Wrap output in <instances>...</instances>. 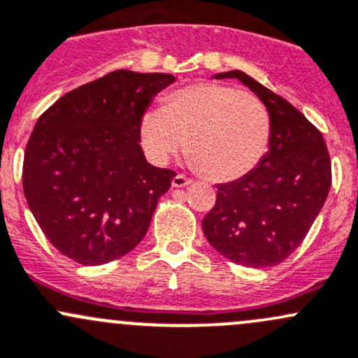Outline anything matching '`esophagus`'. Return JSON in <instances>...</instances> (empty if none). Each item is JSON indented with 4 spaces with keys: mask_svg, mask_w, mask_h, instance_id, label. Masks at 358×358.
<instances>
[{
    "mask_svg": "<svg viewBox=\"0 0 358 358\" xmlns=\"http://www.w3.org/2000/svg\"><path fill=\"white\" fill-rule=\"evenodd\" d=\"M190 183H192V180H190V178H187L185 175H176L175 178H173L171 185L175 187V189H183V187L190 185Z\"/></svg>",
    "mask_w": 358,
    "mask_h": 358,
    "instance_id": "1",
    "label": "esophagus"
}]
</instances>
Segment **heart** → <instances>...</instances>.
Masks as SVG:
<instances>
[{
  "label": "heart",
  "mask_w": 358,
  "mask_h": 358,
  "mask_svg": "<svg viewBox=\"0 0 358 358\" xmlns=\"http://www.w3.org/2000/svg\"><path fill=\"white\" fill-rule=\"evenodd\" d=\"M138 135L156 163H166L187 140V154L202 175L229 182L250 173L268 152L271 120L252 94L201 82L169 94L161 110L145 111Z\"/></svg>",
  "instance_id": "b5f03b06"
}]
</instances>
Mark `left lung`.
<instances>
[{"label":"left lung","instance_id":"8db88e82","mask_svg":"<svg viewBox=\"0 0 358 358\" xmlns=\"http://www.w3.org/2000/svg\"><path fill=\"white\" fill-rule=\"evenodd\" d=\"M238 78L268 108L269 150L250 173L217 185L216 204L202 220L208 242L247 268L288 259L321 213L331 189V159L322 134L287 99L240 70Z\"/></svg>","mask_w":358,"mask_h":358}]
</instances>
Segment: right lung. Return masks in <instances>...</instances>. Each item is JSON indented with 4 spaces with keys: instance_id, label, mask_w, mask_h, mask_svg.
Instances as JSON below:
<instances>
[{
    "instance_id": "1",
    "label": "right lung",
    "mask_w": 358,
    "mask_h": 358,
    "mask_svg": "<svg viewBox=\"0 0 358 358\" xmlns=\"http://www.w3.org/2000/svg\"><path fill=\"white\" fill-rule=\"evenodd\" d=\"M169 73L116 70L59 97L36 122L22 185L46 238L84 266L129 254L176 173L145 161L138 125Z\"/></svg>"
}]
</instances>
